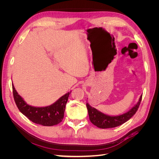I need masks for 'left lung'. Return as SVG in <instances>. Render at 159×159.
Here are the masks:
<instances>
[{
	"instance_id": "obj_1",
	"label": "left lung",
	"mask_w": 159,
	"mask_h": 159,
	"mask_svg": "<svg viewBox=\"0 0 159 159\" xmlns=\"http://www.w3.org/2000/svg\"><path fill=\"white\" fill-rule=\"evenodd\" d=\"M141 99L142 95L139 98L137 103L133 108H131L127 113L117 115V116H110V115H105L95 108L90 106L89 103H87L86 106L88 108L90 121L94 125L102 129L113 128L121 125L127 121L129 119H131L135 114L139 105H140Z\"/></svg>"
}]
</instances>
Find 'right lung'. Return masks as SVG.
<instances>
[{"label":"right lung","mask_w":159,"mask_h":159,"mask_svg":"<svg viewBox=\"0 0 159 159\" xmlns=\"http://www.w3.org/2000/svg\"><path fill=\"white\" fill-rule=\"evenodd\" d=\"M14 99L19 111L33 123L43 126H53L61 122L64 119L66 105L71 91L46 107H34L27 104L12 85Z\"/></svg>","instance_id":"1"}]
</instances>
